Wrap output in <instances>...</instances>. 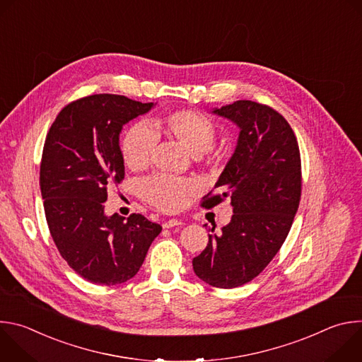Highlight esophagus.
<instances>
[{
  "label": "esophagus",
  "mask_w": 362,
  "mask_h": 362,
  "mask_svg": "<svg viewBox=\"0 0 362 362\" xmlns=\"http://www.w3.org/2000/svg\"><path fill=\"white\" fill-rule=\"evenodd\" d=\"M180 225H183V222L180 219H169L168 222L163 223V228L169 229V228H175V226H180Z\"/></svg>",
  "instance_id": "1"
}]
</instances>
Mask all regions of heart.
I'll return each mask as SVG.
<instances>
[{
  "label": "heart",
  "instance_id": "b5f03b06",
  "mask_svg": "<svg viewBox=\"0 0 362 362\" xmlns=\"http://www.w3.org/2000/svg\"><path fill=\"white\" fill-rule=\"evenodd\" d=\"M166 132L182 143L193 156H202L208 151L216 136L214 123L200 113L180 110L163 120H153L151 126L144 122L132 124L122 140V156L132 170L148 165L151 153L158 143V133ZM194 185L168 175L147 177L140 185L141 196L165 212H176L185 204Z\"/></svg>",
  "mask_w": 362,
  "mask_h": 362
}]
</instances>
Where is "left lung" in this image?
<instances>
[{
    "label": "left lung",
    "mask_w": 362,
    "mask_h": 362,
    "mask_svg": "<svg viewBox=\"0 0 362 362\" xmlns=\"http://www.w3.org/2000/svg\"><path fill=\"white\" fill-rule=\"evenodd\" d=\"M212 113L235 123L239 136L215 183L221 194L208 193L202 206L229 197L233 215L192 264L199 279L229 289L259 275L285 242L300 199V158L291 126L274 109L238 100Z\"/></svg>",
    "instance_id": "left-lung-1"
}]
</instances>
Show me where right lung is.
I'll return each instance as SVG.
<instances>
[{
  "label": "right lung",
  "mask_w": 362,
  "mask_h": 362,
  "mask_svg": "<svg viewBox=\"0 0 362 362\" xmlns=\"http://www.w3.org/2000/svg\"><path fill=\"white\" fill-rule=\"evenodd\" d=\"M154 103L93 94L66 106L45 137L40 166L44 212L64 261L97 285L133 278L162 226L141 215L107 216V186L124 179L120 133Z\"/></svg>",
  "instance_id": "obj_1"
}]
</instances>
